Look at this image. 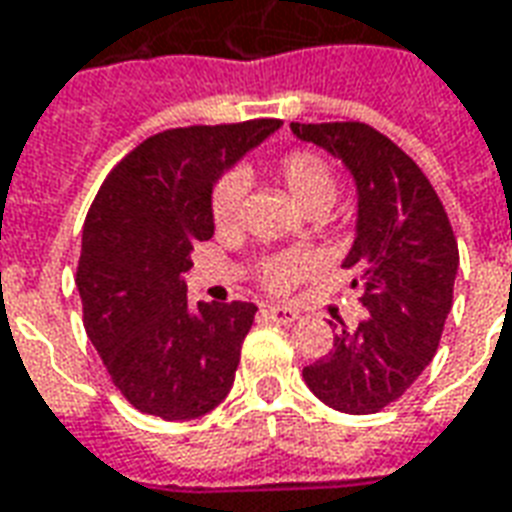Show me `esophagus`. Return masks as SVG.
<instances>
[{
    "instance_id": "obj_1",
    "label": "esophagus",
    "mask_w": 512,
    "mask_h": 512,
    "mask_svg": "<svg viewBox=\"0 0 512 512\" xmlns=\"http://www.w3.org/2000/svg\"><path fill=\"white\" fill-rule=\"evenodd\" d=\"M266 318H271L274 323H279V326H290V323L299 321V312L290 310V307H279V304H271V307H266Z\"/></svg>"
}]
</instances>
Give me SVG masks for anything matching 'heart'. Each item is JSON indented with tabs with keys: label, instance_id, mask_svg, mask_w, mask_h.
<instances>
[{
	"label": "heart",
	"instance_id": "1",
	"mask_svg": "<svg viewBox=\"0 0 512 512\" xmlns=\"http://www.w3.org/2000/svg\"><path fill=\"white\" fill-rule=\"evenodd\" d=\"M274 175L285 186L293 202L304 211H326L337 197V175L332 164L312 150H290L274 164ZM246 183L238 172H227L216 180L211 194V216L219 230H230L241 216ZM312 271V260L301 252L268 257L260 266V285L271 293H285Z\"/></svg>",
	"mask_w": 512,
	"mask_h": 512
}]
</instances>
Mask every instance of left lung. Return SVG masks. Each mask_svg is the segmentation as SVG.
<instances>
[{
	"instance_id": "left-lung-1",
	"label": "left lung",
	"mask_w": 512,
	"mask_h": 512,
	"mask_svg": "<svg viewBox=\"0 0 512 512\" xmlns=\"http://www.w3.org/2000/svg\"><path fill=\"white\" fill-rule=\"evenodd\" d=\"M301 142L340 158L356 186V238L343 268L362 288L367 321L334 334L304 367L312 395L343 414H376L414 384L452 310L458 244L425 172L365 123H290Z\"/></svg>"
}]
</instances>
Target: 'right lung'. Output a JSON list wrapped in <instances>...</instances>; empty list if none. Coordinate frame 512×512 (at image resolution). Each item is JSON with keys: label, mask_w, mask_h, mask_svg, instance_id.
Returning <instances> with one entry per match:
<instances>
[{"label": "right lung", "mask_w": 512, "mask_h": 512, "mask_svg": "<svg viewBox=\"0 0 512 512\" xmlns=\"http://www.w3.org/2000/svg\"><path fill=\"white\" fill-rule=\"evenodd\" d=\"M282 126L172 128L117 164L82 230L76 288L84 329L128 403L180 422L222 403L257 307L189 304L191 249L213 235L211 194L227 169Z\"/></svg>", "instance_id": "right-lung-1"}]
</instances>
